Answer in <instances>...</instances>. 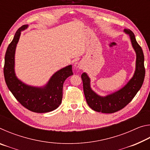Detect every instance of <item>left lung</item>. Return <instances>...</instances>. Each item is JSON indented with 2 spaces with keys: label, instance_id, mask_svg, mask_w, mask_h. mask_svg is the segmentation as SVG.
I'll return each instance as SVG.
<instances>
[{
  "label": "left lung",
  "instance_id": "8db88e82",
  "mask_svg": "<svg viewBox=\"0 0 150 150\" xmlns=\"http://www.w3.org/2000/svg\"><path fill=\"white\" fill-rule=\"evenodd\" d=\"M124 32L130 37L132 45L136 54V71L129 82L118 91L106 96H100L91 89L90 79L86 73L81 75L83 91L88 105L96 112L103 113H114L121 110L128 105L140 89L145 77L144 53L135 35L130 30H124Z\"/></svg>",
  "mask_w": 150,
  "mask_h": 150
}]
</instances>
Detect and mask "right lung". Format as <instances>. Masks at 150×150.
<instances>
[{"mask_svg":"<svg viewBox=\"0 0 150 150\" xmlns=\"http://www.w3.org/2000/svg\"><path fill=\"white\" fill-rule=\"evenodd\" d=\"M28 26L23 25L17 30L7 47L4 66L5 82L16 99L25 108L34 112H48L56 109L62 103L63 83L67 77L73 75L72 65H68L55 73L43 87H32L20 81L14 71L15 51L21 32Z\"/></svg>","mask_w":150,"mask_h":150,"instance_id":"add662e5","label":"right lung"}]
</instances>
